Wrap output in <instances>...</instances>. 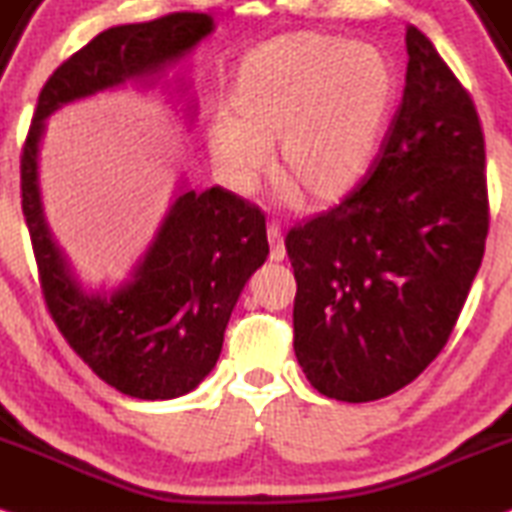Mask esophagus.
<instances>
[{"instance_id": "34e87169", "label": "esophagus", "mask_w": 512, "mask_h": 512, "mask_svg": "<svg viewBox=\"0 0 512 512\" xmlns=\"http://www.w3.org/2000/svg\"><path fill=\"white\" fill-rule=\"evenodd\" d=\"M268 242H270V261H282L285 258V244H282V234L278 225H268Z\"/></svg>"}]
</instances>
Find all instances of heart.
<instances>
[{
    "label": "heart",
    "mask_w": 512,
    "mask_h": 512,
    "mask_svg": "<svg viewBox=\"0 0 512 512\" xmlns=\"http://www.w3.org/2000/svg\"><path fill=\"white\" fill-rule=\"evenodd\" d=\"M398 69L381 47L304 33L256 47L230 90V119L210 126L213 162L246 191L275 146V182L297 206L326 208L357 189L398 100Z\"/></svg>",
    "instance_id": "b5f03b06"
}]
</instances>
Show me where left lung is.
<instances>
[{
    "label": "left lung",
    "mask_w": 512,
    "mask_h": 512,
    "mask_svg": "<svg viewBox=\"0 0 512 512\" xmlns=\"http://www.w3.org/2000/svg\"><path fill=\"white\" fill-rule=\"evenodd\" d=\"M407 86L366 177L294 225V354L318 393L381 400L438 357L489 234L484 131L472 95L417 26Z\"/></svg>",
    "instance_id": "obj_1"
}]
</instances>
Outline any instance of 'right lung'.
<instances>
[{
	"instance_id": "right-lung-1",
	"label": "right lung",
	"mask_w": 512,
	"mask_h": 512,
	"mask_svg": "<svg viewBox=\"0 0 512 512\" xmlns=\"http://www.w3.org/2000/svg\"><path fill=\"white\" fill-rule=\"evenodd\" d=\"M210 30V16L196 11L102 30L47 78L21 148V208L47 311L71 350L107 386L138 400L179 398L210 374L239 292L268 256L266 218L220 186L186 191L134 280L110 297L88 294L42 215L35 172L42 119L126 78L155 74Z\"/></svg>"
}]
</instances>
